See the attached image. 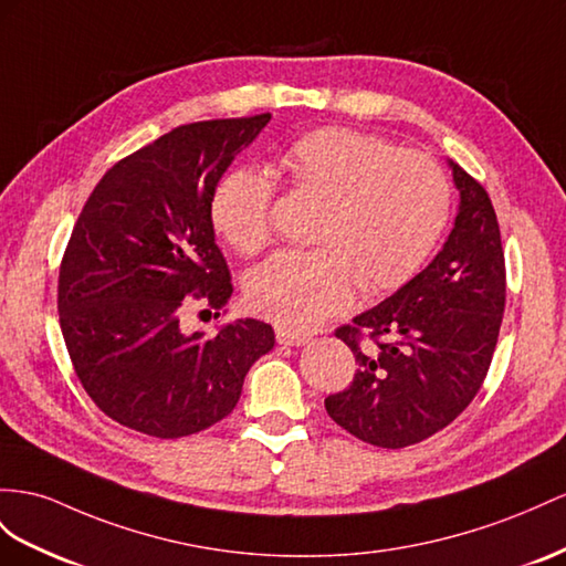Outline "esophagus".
<instances>
[{"instance_id": "esophagus-1", "label": "esophagus", "mask_w": 566, "mask_h": 566, "mask_svg": "<svg viewBox=\"0 0 566 566\" xmlns=\"http://www.w3.org/2000/svg\"><path fill=\"white\" fill-rule=\"evenodd\" d=\"M274 337H277V342L284 344V346H301V344H306L311 339L308 335H303V332L286 329V327L274 329Z\"/></svg>"}]
</instances>
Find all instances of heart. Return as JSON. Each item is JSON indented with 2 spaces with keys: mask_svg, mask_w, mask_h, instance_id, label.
<instances>
[{
  "mask_svg": "<svg viewBox=\"0 0 566 566\" xmlns=\"http://www.w3.org/2000/svg\"><path fill=\"white\" fill-rule=\"evenodd\" d=\"M296 193L323 198L311 251H282L245 282L249 308L286 329H311L349 306L356 286L385 294L409 284L444 237L452 184L426 153L346 126H323L282 155ZM277 186L237 167L217 184L210 220L231 249L258 255L272 239Z\"/></svg>",
  "mask_w": 566,
  "mask_h": 566,
  "instance_id": "b5f03b06",
  "label": "heart"
}]
</instances>
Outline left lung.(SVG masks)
<instances>
[{
  "mask_svg": "<svg viewBox=\"0 0 566 566\" xmlns=\"http://www.w3.org/2000/svg\"><path fill=\"white\" fill-rule=\"evenodd\" d=\"M452 169L461 206L444 249L395 296L335 329L358 368L325 409L375 447L418 444L452 423L483 387L497 346L506 303L500 222L483 184Z\"/></svg>",
  "mask_w": 566,
  "mask_h": 566,
  "instance_id": "left-lung-1",
  "label": "left lung"
}]
</instances>
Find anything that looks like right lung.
Wrapping results in <instances>:
<instances>
[{"instance_id": "obj_1", "label": "right lung", "mask_w": 566, "mask_h": 566, "mask_svg": "<svg viewBox=\"0 0 566 566\" xmlns=\"http://www.w3.org/2000/svg\"><path fill=\"white\" fill-rule=\"evenodd\" d=\"M268 122L270 112L171 128L107 169L85 200L56 306L83 389L119 426L174 440L220 423L245 373L274 346L272 327L253 317L214 337L179 325L193 301L222 311L231 296L210 200Z\"/></svg>"}]
</instances>
